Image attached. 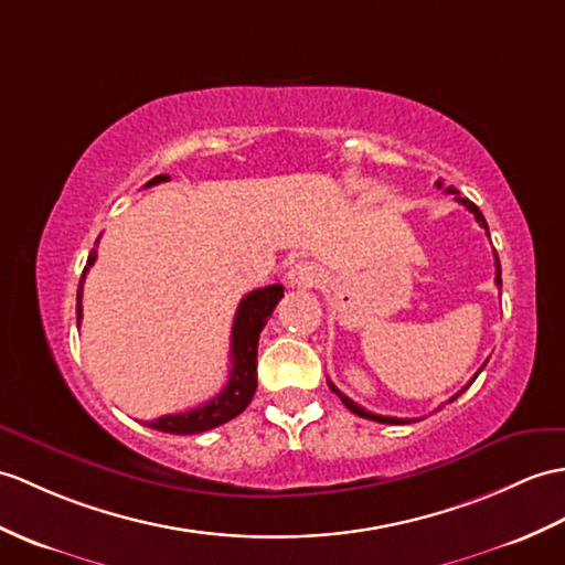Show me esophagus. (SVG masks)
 <instances>
[{
	"mask_svg": "<svg viewBox=\"0 0 565 565\" xmlns=\"http://www.w3.org/2000/svg\"><path fill=\"white\" fill-rule=\"evenodd\" d=\"M288 284L298 288H310L320 281V269L312 265V262H296V265L288 269Z\"/></svg>",
	"mask_w": 565,
	"mask_h": 565,
	"instance_id": "esophagus-1",
	"label": "esophagus"
}]
</instances>
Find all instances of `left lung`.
I'll list each match as a JSON object with an SVG mask.
<instances>
[{"instance_id": "obj_1", "label": "left lung", "mask_w": 565, "mask_h": 565, "mask_svg": "<svg viewBox=\"0 0 565 565\" xmlns=\"http://www.w3.org/2000/svg\"><path fill=\"white\" fill-rule=\"evenodd\" d=\"M436 185H438V188H443V180H438V182H436ZM445 192H448V194H455V202H460L462 206H467V209H469V212H471V214H475V218L479 221V226H481L483 231H487V233H489V226H487V218H483V214L479 212V206H477L475 202H469V200H467V196H460V192H457V190H452V188H448V190H445ZM495 284H498V288H501V262H498V255H495ZM483 365H487V363H483ZM483 365H481V369H483ZM481 369H479V373H481ZM479 373H477V375H479ZM477 375L469 380V385H471V383H475V380H477ZM469 385H467V387H469ZM330 387H332V392H334V395H337L339 399H342V402H344V406H347V409H349V412H353V414H356V416H363V418H371V422H377V424H412V418H395V416H380V414H373V412H369V409H363V406H361V404H356V402H353V399H349V397L344 395V392H339V390L334 387V383H330ZM467 387H462L460 392H457V395H452V397H450V402H455L457 397H460V395H462V392H465Z\"/></svg>"}]
</instances>
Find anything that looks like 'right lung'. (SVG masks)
Segmentation results:
<instances>
[{
	"label": "right lung",
	"mask_w": 565,
	"mask_h": 565,
	"mask_svg": "<svg viewBox=\"0 0 565 565\" xmlns=\"http://www.w3.org/2000/svg\"><path fill=\"white\" fill-rule=\"evenodd\" d=\"M166 180L170 178L156 175L153 180L147 182V188L159 185V182H166ZM96 257L98 253L94 247L86 259L82 281H78L76 322H82V291H84L86 271L94 267ZM281 298H284V286L271 284L265 288H255V291H250L241 300L238 312H235V320H233V332H231V375H228L226 387H223L214 399H209L206 404L196 406V409H190V412L166 414L161 418H153V422H147V426L161 433H175V436H192V433L212 430L221 424L231 422V418H235L241 412H245V406L253 402V395L257 390L259 332L265 330L269 315L274 312V308H277Z\"/></svg>",
	"instance_id": "1"
}]
</instances>
